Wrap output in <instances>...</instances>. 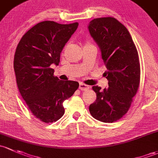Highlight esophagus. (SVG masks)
I'll list each match as a JSON object with an SVG mask.
<instances>
[{"label": "esophagus", "mask_w": 158, "mask_h": 158, "mask_svg": "<svg viewBox=\"0 0 158 158\" xmlns=\"http://www.w3.org/2000/svg\"><path fill=\"white\" fill-rule=\"evenodd\" d=\"M90 88L88 85H86V84H83V83H80L79 84V89L81 90H88Z\"/></svg>", "instance_id": "1"}]
</instances>
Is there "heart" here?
Segmentation results:
<instances>
[{
  "instance_id": "b5f03b06",
  "label": "heart",
  "mask_w": 158,
  "mask_h": 158,
  "mask_svg": "<svg viewBox=\"0 0 158 158\" xmlns=\"http://www.w3.org/2000/svg\"><path fill=\"white\" fill-rule=\"evenodd\" d=\"M86 45H90V43H87V44H86Z\"/></svg>"
}]
</instances>
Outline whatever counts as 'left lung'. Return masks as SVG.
<instances>
[{
  "instance_id": "1",
  "label": "left lung",
  "mask_w": 158,
  "mask_h": 158,
  "mask_svg": "<svg viewBox=\"0 0 158 158\" xmlns=\"http://www.w3.org/2000/svg\"><path fill=\"white\" fill-rule=\"evenodd\" d=\"M88 30L100 48L109 81L108 88L92 87L97 100L89 110L96 119L113 123L126 114L139 89V53L126 27L113 17L93 19Z\"/></svg>"
}]
</instances>
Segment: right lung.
I'll return each instance as SVG.
<instances>
[{
	"mask_svg": "<svg viewBox=\"0 0 158 158\" xmlns=\"http://www.w3.org/2000/svg\"><path fill=\"white\" fill-rule=\"evenodd\" d=\"M77 27L78 23H39L24 34L16 49L14 68L19 91L31 113L43 123L59 119L64 113L63 102L79 87L77 81H60L51 68L58 65L61 51Z\"/></svg>",
	"mask_w": 158,
	"mask_h": 158,
	"instance_id": "add662e5",
	"label": "right lung"
}]
</instances>
